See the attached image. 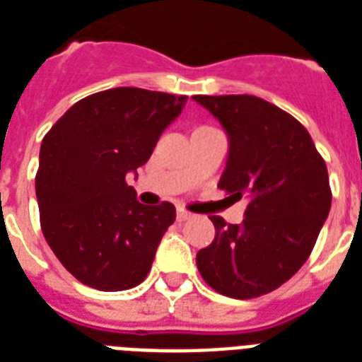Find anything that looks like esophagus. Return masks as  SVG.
<instances>
[{
	"mask_svg": "<svg viewBox=\"0 0 362 362\" xmlns=\"http://www.w3.org/2000/svg\"><path fill=\"white\" fill-rule=\"evenodd\" d=\"M176 218H178V221H186V220H189V218H192V214H189L187 210L178 209V210H176Z\"/></svg>",
	"mask_w": 362,
	"mask_h": 362,
	"instance_id": "34e87169",
	"label": "esophagus"
}]
</instances>
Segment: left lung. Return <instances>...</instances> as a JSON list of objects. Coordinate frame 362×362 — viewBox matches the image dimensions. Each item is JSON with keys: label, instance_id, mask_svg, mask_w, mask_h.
Wrapping results in <instances>:
<instances>
[{"label": "left lung", "instance_id": "1", "mask_svg": "<svg viewBox=\"0 0 362 362\" xmlns=\"http://www.w3.org/2000/svg\"><path fill=\"white\" fill-rule=\"evenodd\" d=\"M229 136V158L218 187L247 197L238 226L210 216L212 244L197 269L214 291L255 298L274 291L314 250L331 210L327 165L303 124L255 95H193Z\"/></svg>", "mask_w": 362, "mask_h": 362}]
</instances>
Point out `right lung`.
<instances>
[{"mask_svg": "<svg viewBox=\"0 0 362 362\" xmlns=\"http://www.w3.org/2000/svg\"><path fill=\"white\" fill-rule=\"evenodd\" d=\"M186 101V95L112 88L81 99L42 139L35 176L42 235L84 286L124 291L152 269L176 210L170 203H139L125 175L150 159Z\"/></svg>", "mask_w": 362, "mask_h": 362, "instance_id": "add662e5", "label": "right lung"}]
</instances>
